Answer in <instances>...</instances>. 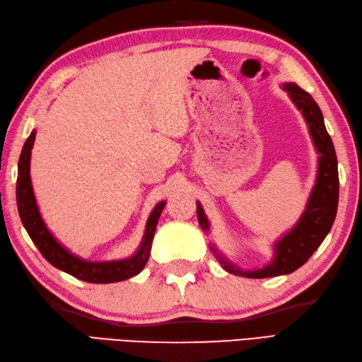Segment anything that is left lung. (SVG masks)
<instances>
[{"label":"left lung","mask_w":362,"mask_h":362,"mask_svg":"<svg viewBox=\"0 0 362 362\" xmlns=\"http://www.w3.org/2000/svg\"><path fill=\"white\" fill-rule=\"evenodd\" d=\"M281 86L284 91H287L298 110L303 113L305 124L309 127L312 143L318 154L315 184H313L308 203H305V208L298 222L272 243V258L263 268L243 269L238 264L231 263L228 258H225L214 244H209V249L214 252L222 268L235 276L263 279L285 276L296 271L320 247L336 219L339 203L337 158L332 140L326 131L323 113L310 94L296 83L288 81ZM197 217H199L202 230L204 233H209L211 225L200 202H197Z\"/></svg>","instance_id":"left-lung-1"}]
</instances>
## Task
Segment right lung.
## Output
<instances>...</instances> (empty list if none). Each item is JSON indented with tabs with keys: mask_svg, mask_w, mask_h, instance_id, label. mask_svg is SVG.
<instances>
[{
	"mask_svg": "<svg viewBox=\"0 0 362 362\" xmlns=\"http://www.w3.org/2000/svg\"><path fill=\"white\" fill-rule=\"evenodd\" d=\"M34 140H36V131H33L30 134V137L26 139L22 154H20L18 159L17 208L25 230L28 231L30 238L33 243L36 244L40 254H42L45 260L52 263L54 268H58L67 272V274L80 279V281L90 284L121 282L126 281V279L137 276L139 272H141V269L145 268V264L148 262L149 252H151L154 231L156 227H158L160 213L167 202H159L151 211V214H149L146 221L143 240L139 245V249L135 250L131 257L112 262L85 260V258L72 254L69 249L64 247V245L53 236V233L42 219V214H40L36 197H34L30 175L31 149L34 145Z\"/></svg>",
	"mask_w": 362,
	"mask_h": 362,
	"instance_id": "obj_1",
	"label": "right lung"
}]
</instances>
